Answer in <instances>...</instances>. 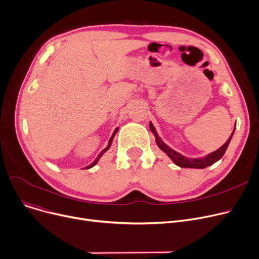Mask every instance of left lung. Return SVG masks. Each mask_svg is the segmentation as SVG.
Returning <instances> with one entry per match:
<instances>
[{
  "label": "left lung",
  "mask_w": 259,
  "mask_h": 259,
  "mask_svg": "<svg viewBox=\"0 0 259 259\" xmlns=\"http://www.w3.org/2000/svg\"><path fill=\"white\" fill-rule=\"evenodd\" d=\"M149 126H150V130L151 132L154 134L155 137V141H156V144L157 146L159 147V149L161 151H164L171 159L172 161L174 162L175 165H178L179 167H182V168H194V169H205L213 164H215L216 161H219L225 154L227 148L231 142V139H232L233 134H234V131H235V127H236V124H235V127H234V130L232 132V134L230 135V138L228 139V141L220 148L217 149L216 151L203 156V157H200V158H189V157H186L184 156L183 154L176 152L175 150H173L172 148H170L168 145H166L164 142L161 141V139L158 137V134L153 126L152 122L150 121V124H149Z\"/></svg>",
  "instance_id": "obj_1"
}]
</instances>
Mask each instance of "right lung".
<instances>
[{
	"mask_svg": "<svg viewBox=\"0 0 259 259\" xmlns=\"http://www.w3.org/2000/svg\"><path fill=\"white\" fill-rule=\"evenodd\" d=\"M117 131H118V128H116V129H115V130H114V131H113V133H112V137H111V138H110V140H109V143H108V145H107V147H106V148H105V149H104V150H103V151H102V152H101V153H100V155H99V156H98V157H97V158H95V159H94V161H93V162H92V164H90V165H89V166H87V167H86V168H85V169H90V168H92V167H93V166H95V165H97V164H98V161H99V159H100V158H101V157H102V155H103V154H104V153H105V152H106V151H108V149H109V148H110V147H111V144H112V141H113V139H114V137H115V134H116V132H117Z\"/></svg>",
	"mask_w": 259,
	"mask_h": 259,
	"instance_id": "add662e5",
	"label": "right lung"
}]
</instances>
